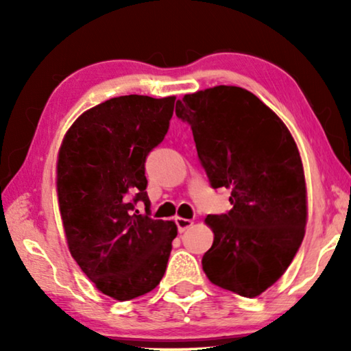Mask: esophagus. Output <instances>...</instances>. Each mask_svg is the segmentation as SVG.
<instances>
[{
  "label": "esophagus",
  "mask_w": 351,
  "mask_h": 351,
  "mask_svg": "<svg viewBox=\"0 0 351 351\" xmlns=\"http://www.w3.org/2000/svg\"><path fill=\"white\" fill-rule=\"evenodd\" d=\"M176 223H177V228H179V232L184 233L185 230H189L191 225H193V220L184 219V217H176Z\"/></svg>",
  "instance_id": "34e87169"
}]
</instances>
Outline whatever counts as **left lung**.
<instances>
[{
    "label": "left lung",
    "mask_w": 351,
    "mask_h": 351,
    "mask_svg": "<svg viewBox=\"0 0 351 351\" xmlns=\"http://www.w3.org/2000/svg\"><path fill=\"white\" fill-rule=\"evenodd\" d=\"M214 189L232 190L228 214L204 222L214 243L203 256L213 285L257 297L280 280L306 225V185L294 137L261 99L238 86H215L177 100Z\"/></svg>",
    "instance_id": "1"
}]
</instances>
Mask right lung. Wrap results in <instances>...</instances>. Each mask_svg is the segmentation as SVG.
<instances>
[{"label":"right lung","mask_w":351,"mask_h":351,"mask_svg":"<svg viewBox=\"0 0 351 351\" xmlns=\"http://www.w3.org/2000/svg\"><path fill=\"white\" fill-rule=\"evenodd\" d=\"M176 97L121 95L76 118L57 155V199L69 251L102 294L124 302L155 289L177 237L153 220L147 155L165 138ZM137 200L146 214L135 209Z\"/></svg>","instance_id":"1"}]
</instances>
